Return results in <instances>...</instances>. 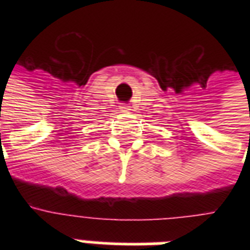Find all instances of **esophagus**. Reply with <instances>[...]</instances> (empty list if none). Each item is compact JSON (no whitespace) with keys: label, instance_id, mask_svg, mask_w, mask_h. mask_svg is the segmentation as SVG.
Segmentation results:
<instances>
[{"label":"esophagus","instance_id":"esophagus-1","mask_svg":"<svg viewBox=\"0 0 250 250\" xmlns=\"http://www.w3.org/2000/svg\"><path fill=\"white\" fill-rule=\"evenodd\" d=\"M121 109H122V111H123V113H128V111H131V110H132L129 105H122Z\"/></svg>","mask_w":250,"mask_h":250}]
</instances>
